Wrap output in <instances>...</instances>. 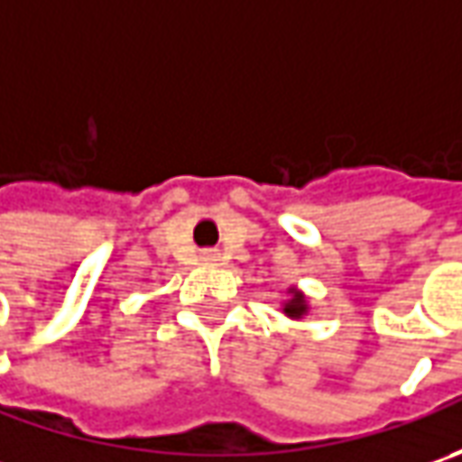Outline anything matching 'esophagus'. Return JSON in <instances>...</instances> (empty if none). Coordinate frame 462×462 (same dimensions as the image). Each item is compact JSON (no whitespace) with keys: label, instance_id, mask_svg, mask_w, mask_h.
Masks as SVG:
<instances>
[{"label":"esophagus","instance_id":"obj_1","mask_svg":"<svg viewBox=\"0 0 462 462\" xmlns=\"http://www.w3.org/2000/svg\"><path fill=\"white\" fill-rule=\"evenodd\" d=\"M200 262H203V264H216V262H218V252H210V249H208V252L200 254Z\"/></svg>","mask_w":462,"mask_h":462}]
</instances>
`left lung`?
<instances>
[{
	"label": "left lung",
	"instance_id": "8db88e82",
	"mask_svg": "<svg viewBox=\"0 0 462 462\" xmlns=\"http://www.w3.org/2000/svg\"><path fill=\"white\" fill-rule=\"evenodd\" d=\"M282 313L288 319H293V321H303L310 313L309 295L303 293V291H298L295 285H291L288 288V300H282Z\"/></svg>",
	"mask_w": 462,
	"mask_h": 462
}]
</instances>
